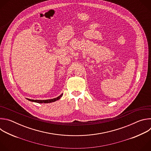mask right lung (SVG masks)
<instances>
[{"label": "right lung", "instance_id": "right-lung-1", "mask_svg": "<svg viewBox=\"0 0 151 151\" xmlns=\"http://www.w3.org/2000/svg\"><path fill=\"white\" fill-rule=\"evenodd\" d=\"M63 94H61L60 96H59L58 97L54 98V99H48V100H32V99H27L28 100L30 101H33V102H36V103H51V102H54L58 100H59L62 96H63Z\"/></svg>", "mask_w": 151, "mask_h": 151}]
</instances>
